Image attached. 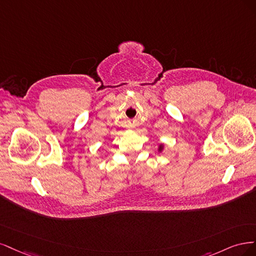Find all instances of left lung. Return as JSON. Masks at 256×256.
<instances>
[{"label":"left lung","mask_w":256,"mask_h":256,"mask_svg":"<svg viewBox=\"0 0 256 256\" xmlns=\"http://www.w3.org/2000/svg\"><path fill=\"white\" fill-rule=\"evenodd\" d=\"M162 149H164V146H162V144H160V148H158V151H160V152H162Z\"/></svg>","instance_id":"8db88e82"}]
</instances>
